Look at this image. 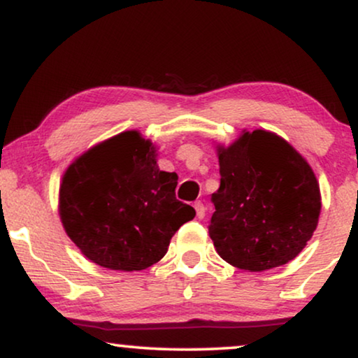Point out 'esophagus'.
<instances>
[{
	"label": "esophagus",
	"mask_w": 358,
	"mask_h": 358,
	"mask_svg": "<svg viewBox=\"0 0 358 358\" xmlns=\"http://www.w3.org/2000/svg\"><path fill=\"white\" fill-rule=\"evenodd\" d=\"M194 209H196V215H198V219H203L206 215V206L201 203V201H196Z\"/></svg>",
	"instance_id": "34e87169"
}]
</instances>
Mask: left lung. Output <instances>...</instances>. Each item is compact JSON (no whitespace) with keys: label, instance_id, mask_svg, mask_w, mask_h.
I'll return each instance as SVG.
<instances>
[{"label":"left lung","instance_id":"8db88e82","mask_svg":"<svg viewBox=\"0 0 358 358\" xmlns=\"http://www.w3.org/2000/svg\"><path fill=\"white\" fill-rule=\"evenodd\" d=\"M215 150L220 186L209 222L215 251L250 273L287 264L318 227L321 193L313 169L284 138L266 129H243Z\"/></svg>","mask_w":358,"mask_h":358}]
</instances>
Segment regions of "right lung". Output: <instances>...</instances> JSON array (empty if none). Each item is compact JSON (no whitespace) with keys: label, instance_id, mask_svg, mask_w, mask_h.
<instances>
[{"label":"right lung","instance_id":"obj_1","mask_svg":"<svg viewBox=\"0 0 358 358\" xmlns=\"http://www.w3.org/2000/svg\"><path fill=\"white\" fill-rule=\"evenodd\" d=\"M178 175L162 172L157 148L123 131L85 150L63 175L59 219L85 258L113 271H143L167 253L194 209L175 198Z\"/></svg>","mask_w":358,"mask_h":358}]
</instances>
